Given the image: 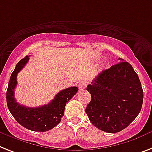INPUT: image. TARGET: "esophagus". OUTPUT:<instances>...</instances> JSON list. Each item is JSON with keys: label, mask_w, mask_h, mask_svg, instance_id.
<instances>
[{"label": "esophagus", "mask_w": 152, "mask_h": 152, "mask_svg": "<svg viewBox=\"0 0 152 152\" xmlns=\"http://www.w3.org/2000/svg\"><path fill=\"white\" fill-rule=\"evenodd\" d=\"M87 82L85 81H81L79 82L78 84V88L79 90H83L84 88H86V86H87Z\"/></svg>", "instance_id": "esophagus-1"}]
</instances>
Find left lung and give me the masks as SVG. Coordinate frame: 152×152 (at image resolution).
Here are the masks:
<instances>
[{
  "label": "left lung",
  "instance_id": "8db88e82",
  "mask_svg": "<svg viewBox=\"0 0 152 152\" xmlns=\"http://www.w3.org/2000/svg\"><path fill=\"white\" fill-rule=\"evenodd\" d=\"M120 60L87 87L91 99L85 113L94 126L106 133L126 128L142 107L144 93L138 75L128 62Z\"/></svg>",
  "mask_w": 152,
  "mask_h": 152
}]
</instances>
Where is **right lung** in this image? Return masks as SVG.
<instances>
[{
    "mask_svg": "<svg viewBox=\"0 0 152 152\" xmlns=\"http://www.w3.org/2000/svg\"><path fill=\"white\" fill-rule=\"evenodd\" d=\"M29 56L22 59L11 74L7 90V105L10 113L25 128L33 131L45 132L51 130L61 121L67 102L78 91L77 87H70L56 94L47 105L39 107H27L20 105L15 98V88L17 85V75L28 63Z\"/></svg>",
    "mask_w": 152,
    "mask_h": 152,
    "instance_id": "obj_1",
    "label": "right lung"
}]
</instances>
